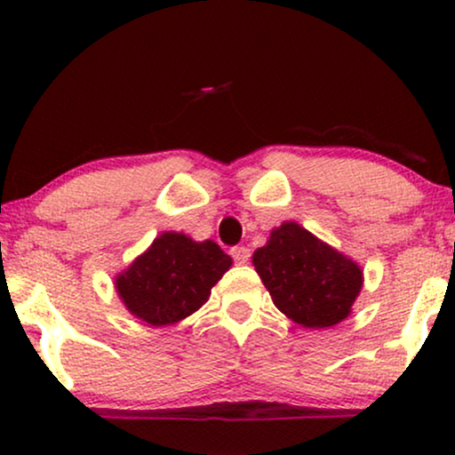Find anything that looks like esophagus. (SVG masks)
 Segmentation results:
<instances>
[{
	"label": "esophagus",
	"mask_w": 455,
	"mask_h": 455,
	"mask_svg": "<svg viewBox=\"0 0 455 455\" xmlns=\"http://www.w3.org/2000/svg\"><path fill=\"white\" fill-rule=\"evenodd\" d=\"M231 257L237 265H245L250 260V250L243 248V245H237V248L231 250Z\"/></svg>",
	"instance_id": "34e87169"
}]
</instances>
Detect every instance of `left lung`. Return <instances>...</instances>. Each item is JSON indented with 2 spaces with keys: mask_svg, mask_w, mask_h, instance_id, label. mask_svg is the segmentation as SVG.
<instances>
[{
  "mask_svg": "<svg viewBox=\"0 0 455 455\" xmlns=\"http://www.w3.org/2000/svg\"><path fill=\"white\" fill-rule=\"evenodd\" d=\"M252 263L284 316L306 329H325L351 315L363 269L297 222H282Z\"/></svg>",
  "mask_w": 455,
  "mask_h": 455,
  "instance_id": "8db88e82",
  "label": "left lung"
}]
</instances>
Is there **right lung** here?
Returning <instances> with one entry per match:
<instances>
[{
    "mask_svg": "<svg viewBox=\"0 0 455 455\" xmlns=\"http://www.w3.org/2000/svg\"><path fill=\"white\" fill-rule=\"evenodd\" d=\"M231 265L233 259L212 239L195 242L166 231L115 275V291L139 321L151 327L175 325L210 299L212 286Z\"/></svg>",
    "mask_w": 455,
    "mask_h": 455,
    "instance_id": "right-lung-1",
    "label": "right lung"
}]
</instances>
